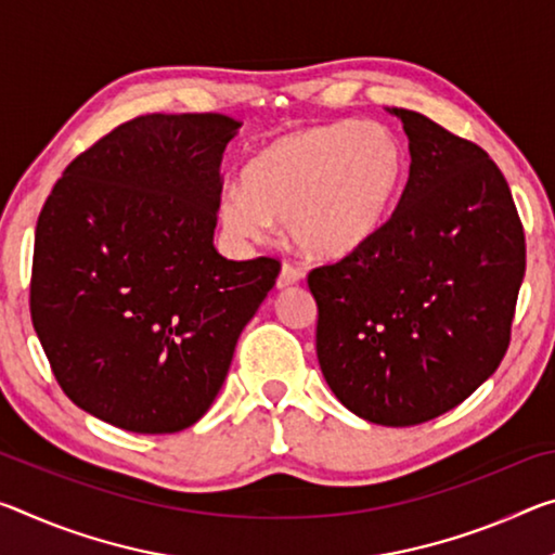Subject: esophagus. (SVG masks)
Segmentation results:
<instances>
[{
	"instance_id": "obj_1",
	"label": "esophagus",
	"mask_w": 555,
	"mask_h": 555,
	"mask_svg": "<svg viewBox=\"0 0 555 555\" xmlns=\"http://www.w3.org/2000/svg\"><path fill=\"white\" fill-rule=\"evenodd\" d=\"M304 276H306V274H304L301 267H296V263H292V261H284V267H281V274H279V279H276V286H279V288L294 286V284H298V281H301Z\"/></svg>"
}]
</instances>
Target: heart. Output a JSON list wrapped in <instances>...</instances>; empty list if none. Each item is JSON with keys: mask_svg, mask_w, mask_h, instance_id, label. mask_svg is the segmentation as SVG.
I'll list each match as a JSON object with an SVG mask.
<instances>
[{"mask_svg": "<svg viewBox=\"0 0 555 555\" xmlns=\"http://www.w3.org/2000/svg\"><path fill=\"white\" fill-rule=\"evenodd\" d=\"M408 180V153L380 122L340 120L271 140L224 190L219 219L234 240H263L271 219L313 259H343L388 224Z\"/></svg>", "mask_w": 555, "mask_h": 555, "instance_id": "b5f03b06", "label": "heart"}]
</instances>
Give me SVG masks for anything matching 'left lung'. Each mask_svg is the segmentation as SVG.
<instances>
[{
	"label": "left lung",
	"instance_id": "1",
	"mask_svg": "<svg viewBox=\"0 0 555 555\" xmlns=\"http://www.w3.org/2000/svg\"><path fill=\"white\" fill-rule=\"evenodd\" d=\"M410 178L363 249L309 274L315 353L358 417L410 427L456 408L496 371L526 271L524 224L496 163L422 113L392 108Z\"/></svg>",
	"mask_w": 555,
	"mask_h": 555
}]
</instances>
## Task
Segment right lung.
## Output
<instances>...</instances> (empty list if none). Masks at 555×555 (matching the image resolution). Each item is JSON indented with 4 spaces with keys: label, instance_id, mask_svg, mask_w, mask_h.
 Returning a JSON list of instances; mask_svg holds the SVG:
<instances>
[{
    "label": "right lung",
    "instance_id": "obj_1",
    "mask_svg": "<svg viewBox=\"0 0 555 555\" xmlns=\"http://www.w3.org/2000/svg\"><path fill=\"white\" fill-rule=\"evenodd\" d=\"M222 113H147L83 151L34 234L29 309L61 390L138 435L195 425L281 261L215 249Z\"/></svg>",
    "mask_w": 555,
    "mask_h": 555
}]
</instances>
